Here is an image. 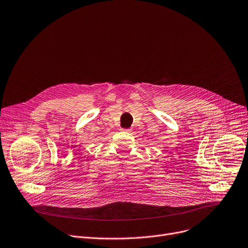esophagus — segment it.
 <instances>
[{"label": "esophagus", "instance_id": "1", "mask_svg": "<svg viewBox=\"0 0 248 248\" xmlns=\"http://www.w3.org/2000/svg\"><path fill=\"white\" fill-rule=\"evenodd\" d=\"M124 131H125V132H131L132 129H131V128H126V129H124Z\"/></svg>", "mask_w": 248, "mask_h": 248}]
</instances>
